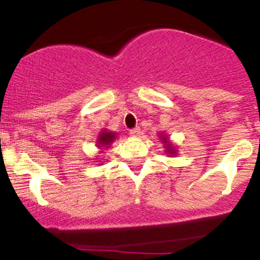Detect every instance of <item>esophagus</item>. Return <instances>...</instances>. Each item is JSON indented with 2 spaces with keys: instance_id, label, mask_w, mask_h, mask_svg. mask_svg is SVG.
<instances>
[{
  "instance_id": "esophagus-1",
  "label": "esophagus",
  "mask_w": 260,
  "mask_h": 260,
  "mask_svg": "<svg viewBox=\"0 0 260 260\" xmlns=\"http://www.w3.org/2000/svg\"><path fill=\"white\" fill-rule=\"evenodd\" d=\"M140 133H141V129L138 127L137 128H133V129L129 131V135L133 136V137H137V136L140 135Z\"/></svg>"
}]
</instances>
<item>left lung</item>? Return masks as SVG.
Returning a JSON list of instances; mask_svg holds the SVG:
<instances>
[{
    "mask_svg": "<svg viewBox=\"0 0 260 260\" xmlns=\"http://www.w3.org/2000/svg\"><path fill=\"white\" fill-rule=\"evenodd\" d=\"M161 140H162V143L165 145V148H166L167 153L175 156V154H176V147L172 145V143H170V141L167 140V137H165V136L161 135Z\"/></svg>",
    "mask_w": 260,
    "mask_h": 260,
    "instance_id": "left-lung-1",
    "label": "left lung"
}]
</instances>
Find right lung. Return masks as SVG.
<instances>
[{
	"mask_svg": "<svg viewBox=\"0 0 260 260\" xmlns=\"http://www.w3.org/2000/svg\"><path fill=\"white\" fill-rule=\"evenodd\" d=\"M114 138H115V133L104 131V132H102L101 135H99L98 141H96V142H98L99 147H108L112 142H113Z\"/></svg>",
	"mask_w": 260,
	"mask_h": 260,
	"instance_id": "add662e5",
	"label": "right lung"
}]
</instances>
